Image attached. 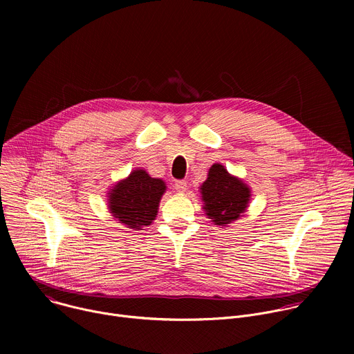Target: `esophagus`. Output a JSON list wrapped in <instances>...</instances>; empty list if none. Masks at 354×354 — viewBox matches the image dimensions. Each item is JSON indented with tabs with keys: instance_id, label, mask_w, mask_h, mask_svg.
<instances>
[{
	"instance_id": "1",
	"label": "esophagus",
	"mask_w": 354,
	"mask_h": 354,
	"mask_svg": "<svg viewBox=\"0 0 354 354\" xmlns=\"http://www.w3.org/2000/svg\"><path fill=\"white\" fill-rule=\"evenodd\" d=\"M178 192H185L187 189V183L185 180H176L175 186H174Z\"/></svg>"
}]
</instances>
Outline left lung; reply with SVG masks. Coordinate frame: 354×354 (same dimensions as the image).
<instances>
[{"instance_id": "obj_1", "label": "left lung", "mask_w": 354, "mask_h": 354, "mask_svg": "<svg viewBox=\"0 0 354 354\" xmlns=\"http://www.w3.org/2000/svg\"><path fill=\"white\" fill-rule=\"evenodd\" d=\"M200 189L205 201L203 209L216 225L224 227L238 220L248 207L249 187L242 180L231 176L220 164L210 168L207 179Z\"/></svg>"}]
</instances>
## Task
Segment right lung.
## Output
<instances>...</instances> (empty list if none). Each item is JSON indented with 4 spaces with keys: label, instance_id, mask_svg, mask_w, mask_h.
<instances>
[{
    "label": "right lung",
    "instance_id": "1",
    "mask_svg": "<svg viewBox=\"0 0 354 354\" xmlns=\"http://www.w3.org/2000/svg\"><path fill=\"white\" fill-rule=\"evenodd\" d=\"M165 187L164 180L151 178L142 169H136L109 193L111 213L127 228L141 230L157 217Z\"/></svg>",
    "mask_w": 354,
    "mask_h": 354
}]
</instances>
